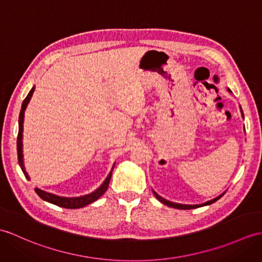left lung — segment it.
Instances as JSON below:
<instances>
[{
	"label": "left lung",
	"instance_id": "left-lung-1",
	"mask_svg": "<svg viewBox=\"0 0 262 262\" xmlns=\"http://www.w3.org/2000/svg\"><path fill=\"white\" fill-rule=\"evenodd\" d=\"M230 93H231V90L230 89H228ZM240 111H241V114H242V118L245 119V116H243V112H242V108L240 107ZM153 193H154V195H155V198L160 201V202H162L163 204H165V205H167V206H171V208H174V209H180V210H191V209H196V208H201V206H205V205H210V204H212V203H214L215 201H217L220 198H222L223 196V194L226 193V192H223L222 194H220V195L219 196H216L215 199H213V200H210V201H206L205 203H202V204H180V203H175V202H171V201H167V200H165L164 198H162V196H160L159 194H157L154 190H153Z\"/></svg>",
	"mask_w": 262,
	"mask_h": 262
}]
</instances>
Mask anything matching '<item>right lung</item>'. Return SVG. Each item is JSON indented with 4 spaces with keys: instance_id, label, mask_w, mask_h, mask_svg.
Returning <instances> with one entry per match:
<instances>
[{
    "instance_id": "add662e5",
    "label": "right lung",
    "mask_w": 262,
    "mask_h": 262,
    "mask_svg": "<svg viewBox=\"0 0 262 262\" xmlns=\"http://www.w3.org/2000/svg\"><path fill=\"white\" fill-rule=\"evenodd\" d=\"M35 87L33 86L32 89L30 90V93L26 97V99L23 100L22 106H21V112H20V116H19V134H17V142H16V147H17V160H19V165L22 169V172L26 176L27 180H30V176L26 171V167H24V163H23V144H22V138H23V121H24V112L28 107V103L30 102V99L33 95ZM115 164L113 165V168L111 173L108 174L106 180L102 182V184L95 190L94 192H91L89 194H86V195H81V196H76V198H64V196H59L56 195V194L46 192L43 190H40V188L35 187V193L42 199L47 201L49 203H52L54 205L61 206V208L66 209H79V208H83L90 203L95 202L96 200H98L103 193L107 191L109 182H111L112 179V174H113V169H114Z\"/></svg>"
}]
</instances>
